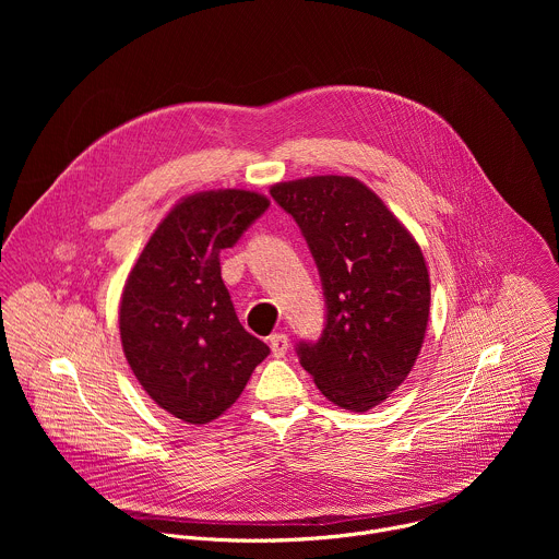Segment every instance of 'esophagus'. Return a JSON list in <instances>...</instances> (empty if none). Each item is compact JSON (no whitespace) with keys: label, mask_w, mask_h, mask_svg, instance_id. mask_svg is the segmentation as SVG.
<instances>
[{"label":"esophagus","mask_w":559,"mask_h":559,"mask_svg":"<svg viewBox=\"0 0 559 559\" xmlns=\"http://www.w3.org/2000/svg\"><path fill=\"white\" fill-rule=\"evenodd\" d=\"M287 347H289V338L285 334H272L270 336V349H272L274 358H283L287 354Z\"/></svg>","instance_id":"34e87169"}]
</instances>
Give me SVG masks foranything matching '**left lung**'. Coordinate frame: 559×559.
I'll list each match as a JSON object with an SVG mask.
<instances>
[{"instance_id":"obj_1","label":"left lung","mask_w":559,"mask_h":559,"mask_svg":"<svg viewBox=\"0 0 559 559\" xmlns=\"http://www.w3.org/2000/svg\"><path fill=\"white\" fill-rule=\"evenodd\" d=\"M270 194L298 223L328 307L321 338L300 341L298 360L334 405L367 412L420 354L431 300L423 250L354 177H307Z\"/></svg>"}]
</instances>
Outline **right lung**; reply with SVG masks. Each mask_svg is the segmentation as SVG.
I'll return each instance as SVG.
<instances>
[{
  "mask_svg": "<svg viewBox=\"0 0 559 559\" xmlns=\"http://www.w3.org/2000/svg\"><path fill=\"white\" fill-rule=\"evenodd\" d=\"M270 207L248 190L186 197L158 223L121 296V345L152 401L190 425L229 409L270 347L238 323L221 252Z\"/></svg>",
  "mask_w": 559,
  "mask_h": 559,
  "instance_id": "right-lung-1",
  "label": "right lung"
}]
</instances>
